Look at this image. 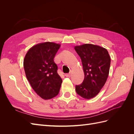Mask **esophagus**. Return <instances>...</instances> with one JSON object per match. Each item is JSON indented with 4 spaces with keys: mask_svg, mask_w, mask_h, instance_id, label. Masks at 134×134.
<instances>
[{
    "mask_svg": "<svg viewBox=\"0 0 134 134\" xmlns=\"http://www.w3.org/2000/svg\"><path fill=\"white\" fill-rule=\"evenodd\" d=\"M65 76H66V77H70L71 75V72H69V73L65 74Z\"/></svg>",
    "mask_w": 134,
    "mask_h": 134,
    "instance_id": "34e87169",
    "label": "esophagus"
}]
</instances>
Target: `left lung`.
<instances>
[{"label":"left lung","mask_w":134,"mask_h":134,"mask_svg":"<svg viewBox=\"0 0 134 134\" xmlns=\"http://www.w3.org/2000/svg\"><path fill=\"white\" fill-rule=\"evenodd\" d=\"M82 60L84 79L75 86L77 94L84 99L94 98L106 83L111 58L106 48L96 44H83L74 47Z\"/></svg>","instance_id":"left-lung-1"}]
</instances>
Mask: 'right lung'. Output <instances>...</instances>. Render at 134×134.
I'll list each match as a JSON object with an SVG mask.
<instances>
[{
  "label": "right lung",
  "instance_id": "1",
  "mask_svg": "<svg viewBox=\"0 0 134 134\" xmlns=\"http://www.w3.org/2000/svg\"><path fill=\"white\" fill-rule=\"evenodd\" d=\"M60 46L51 42L38 43L30 48L23 60L27 79L35 92L43 99L57 96L63 82L54 60Z\"/></svg>",
  "mask_w": 134,
  "mask_h": 134
}]
</instances>
